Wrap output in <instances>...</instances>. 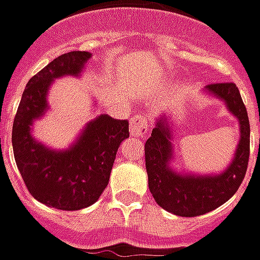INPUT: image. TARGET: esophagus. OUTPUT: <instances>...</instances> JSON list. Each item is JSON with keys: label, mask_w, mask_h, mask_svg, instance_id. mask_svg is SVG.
I'll return each mask as SVG.
<instances>
[{"label": "esophagus", "mask_w": 260, "mask_h": 260, "mask_svg": "<svg viewBox=\"0 0 260 260\" xmlns=\"http://www.w3.org/2000/svg\"><path fill=\"white\" fill-rule=\"evenodd\" d=\"M147 119L144 114L141 113H137L134 114L132 120H130V133L134 137H144L147 134Z\"/></svg>", "instance_id": "34e87169"}]
</instances>
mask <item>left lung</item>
<instances>
[{
  "label": "left lung",
  "instance_id": "1",
  "mask_svg": "<svg viewBox=\"0 0 260 260\" xmlns=\"http://www.w3.org/2000/svg\"><path fill=\"white\" fill-rule=\"evenodd\" d=\"M205 92L221 99L239 121V143L232 162L215 175L180 174L171 168L174 150L171 124L167 116H160L150 139L146 141V170L148 188L155 202L178 216H198L228 201L238 191L246 174L249 161L250 127L248 112L235 83H211Z\"/></svg>",
  "mask_w": 260,
  "mask_h": 260
}]
</instances>
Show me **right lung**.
Listing matches in <instances>:
<instances>
[{
  "label": "right lung",
  "mask_w": 260,
  "mask_h": 260,
  "mask_svg": "<svg viewBox=\"0 0 260 260\" xmlns=\"http://www.w3.org/2000/svg\"><path fill=\"white\" fill-rule=\"evenodd\" d=\"M90 56L85 51L68 52L29 79L12 126L14 157L29 194L63 211L86 208L99 200L109 184L120 143L128 137V121L107 114L89 121L66 150H52L32 137L34 120L49 109L46 96L53 79L79 76Z\"/></svg>",
  "instance_id": "1"
}]
</instances>
